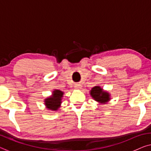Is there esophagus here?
Instances as JSON below:
<instances>
[{
	"label": "esophagus",
	"mask_w": 151,
	"mask_h": 151,
	"mask_svg": "<svg viewBox=\"0 0 151 151\" xmlns=\"http://www.w3.org/2000/svg\"><path fill=\"white\" fill-rule=\"evenodd\" d=\"M82 88V85L80 84H77L75 85V88L76 89H80Z\"/></svg>",
	"instance_id": "esophagus-1"
}]
</instances>
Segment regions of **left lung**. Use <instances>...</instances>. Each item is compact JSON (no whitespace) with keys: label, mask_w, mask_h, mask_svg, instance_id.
I'll list each match as a JSON object with an SVG mask.
<instances>
[{"label":"left lung","mask_w":151,"mask_h":151,"mask_svg":"<svg viewBox=\"0 0 151 151\" xmlns=\"http://www.w3.org/2000/svg\"><path fill=\"white\" fill-rule=\"evenodd\" d=\"M91 95L96 101L101 103V104H106L110 100V95L107 91H104L101 87L99 86H94L91 89Z\"/></svg>","instance_id":"1"}]
</instances>
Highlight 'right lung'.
I'll list each match as a JSON object with an SVG mask.
<instances>
[{"mask_svg": "<svg viewBox=\"0 0 151 151\" xmlns=\"http://www.w3.org/2000/svg\"><path fill=\"white\" fill-rule=\"evenodd\" d=\"M64 93L60 90L55 89L52 92V95L46 98L44 101L45 106L50 110L56 111L60 107L62 98Z\"/></svg>", "mask_w": 151, "mask_h": 151, "instance_id": "add662e5", "label": "right lung"}]
</instances>
